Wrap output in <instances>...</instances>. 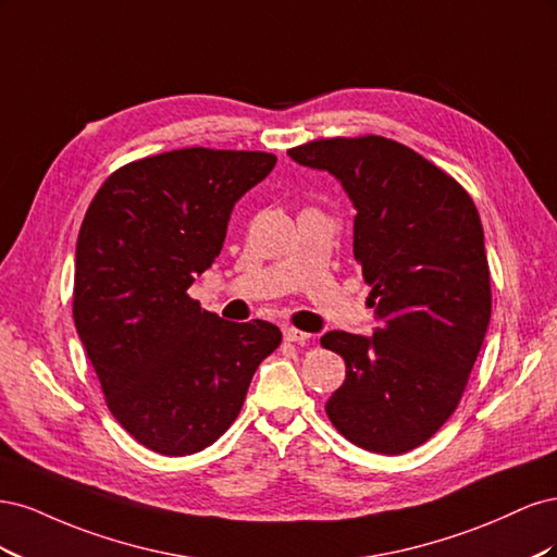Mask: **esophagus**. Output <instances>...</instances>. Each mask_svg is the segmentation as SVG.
<instances>
[{
	"instance_id": "1",
	"label": "esophagus",
	"mask_w": 557,
	"mask_h": 557,
	"mask_svg": "<svg viewBox=\"0 0 557 557\" xmlns=\"http://www.w3.org/2000/svg\"><path fill=\"white\" fill-rule=\"evenodd\" d=\"M283 336H285V342H293V344H307V342L311 339V334L301 332V330H297V327H285V330H283Z\"/></svg>"
}]
</instances>
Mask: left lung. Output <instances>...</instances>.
<instances>
[{
    "instance_id": "8db88e82",
    "label": "left lung",
    "mask_w": 557,
    "mask_h": 557,
    "mask_svg": "<svg viewBox=\"0 0 557 557\" xmlns=\"http://www.w3.org/2000/svg\"><path fill=\"white\" fill-rule=\"evenodd\" d=\"M288 153L334 174L358 209L352 256L381 323L372 339H320L346 362L327 418L364 450L407 453L458 409L491 323L479 211L442 166L376 134L320 137Z\"/></svg>"
}]
</instances>
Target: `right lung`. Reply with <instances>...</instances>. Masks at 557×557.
Here are the masks:
<instances>
[{"mask_svg":"<svg viewBox=\"0 0 557 557\" xmlns=\"http://www.w3.org/2000/svg\"><path fill=\"white\" fill-rule=\"evenodd\" d=\"M262 150L181 148L115 170L76 242L74 323L107 407L160 455L205 450L237 420L267 320L227 323L188 295L223 248L234 201L274 170Z\"/></svg>","mask_w":557,"mask_h":557,"instance_id":"obj_1","label":"right lung"}]
</instances>
